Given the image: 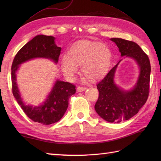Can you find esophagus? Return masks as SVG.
I'll return each instance as SVG.
<instances>
[{"mask_svg": "<svg viewBox=\"0 0 161 161\" xmlns=\"http://www.w3.org/2000/svg\"><path fill=\"white\" fill-rule=\"evenodd\" d=\"M86 89V87H82V86H78L77 88V91L78 92H82V91H84Z\"/></svg>", "mask_w": 161, "mask_h": 161, "instance_id": "1", "label": "esophagus"}]
</instances>
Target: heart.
<instances>
[{"label":"heart","mask_w":161,"mask_h":161,"mask_svg":"<svg viewBox=\"0 0 161 161\" xmlns=\"http://www.w3.org/2000/svg\"><path fill=\"white\" fill-rule=\"evenodd\" d=\"M112 54L110 48L99 42L80 41L71 46L68 55L61 57V67L64 76L73 79L81 66L82 73L92 81L97 80L110 66Z\"/></svg>","instance_id":"b5f03b06"}]
</instances>
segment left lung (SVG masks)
<instances>
[{"mask_svg":"<svg viewBox=\"0 0 161 161\" xmlns=\"http://www.w3.org/2000/svg\"><path fill=\"white\" fill-rule=\"evenodd\" d=\"M111 41L117 45L121 57L133 59L139 68L137 81L129 90L122 89L115 82L116 69L122 59L97 84L99 97L95 111L104 120L116 123L131 118L145 104L149 95L151 66L148 56L137 43L119 38Z\"/></svg>","mask_w":161,"mask_h":161,"instance_id":"8db88e82","label":"left lung"}]
</instances>
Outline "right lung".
Returning a JSON list of instances; mask_svg holds the SVG:
<instances>
[{
	"label": "right lung",
	"instance_id": "right-lung-1",
	"mask_svg": "<svg viewBox=\"0 0 161 161\" xmlns=\"http://www.w3.org/2000/svg\"><path fill=\"white\" fill-rule=\"evenodd\" d=\"M52 36L37 35L20 49L12 65V93L24 113L35 122L49 125L58 122L66 113L69 97L75 93V86L57 80L42 104L39 106L26 104L23 102L16 82V73L22 64L36 58L52 60L57 64L61 47H58Z\"/></svg>",
	"mask_w": 161,
	"mask_h": 161
}]
</instances>
